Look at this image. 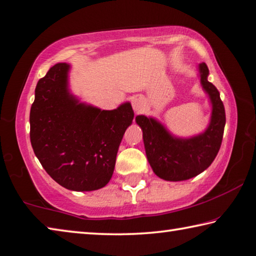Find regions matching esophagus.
<instances>
[{
	"mask_svg": "<svg viewBox=\"0 0 256 256\" xmlns=\"http://www.w3.org/2000/svg\"><path fill=\"white\" fill-rule=\"evenodd\" d=\"M132 108L135 110V112H142L145 108V102L143 98H134L132 100Z\"/></svg>",
	"mask_w": 256,
	"mask_h": 256,
	"instance_id": "1",
	"label": "esophagus"
}]
</instances>
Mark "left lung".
I'll list each match as a JSON object with an SVG mask.
<instances>
[{"instance_id":"8db88e82","label":"left lung","mask_w":256,"mask_h":256,"mask_svg":"<svg viewBox=\"0 0 256 256\" xmlns=\"http://www.w3.org/2000/svg\"><path fill=\"white\" fill-rule=\"evenodd\" d=\"M200 86L210 98L212 112L208 128L188 138L171 134L156 118L137 116L136 122L143 130L146 156L158 177L168 182L190 179L206 170L219 152L222 142L226 112L220 93L208 80V66H198Z\"/></svg>"}]
</instances>
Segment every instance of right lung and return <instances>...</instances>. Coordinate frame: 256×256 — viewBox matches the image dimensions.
I'll return each mask as SVG.
<instances>
[{"label": "right lung", "mask_w": 256, "mask_h": 256, "mask_svg": "<svg viewBox=\"0 0 256 256\" xmlns=\"http://www.w3.org/2000/svg\"><path fill=\"white\" fill-rule=\"evenodd\" d=\"M69 70L70 64H56L37 82L29 116L32 146L58 185L96 190L110 182L134 111L129 102L114 110L82 103L70 93Z\"/></svg>", "instance_id": "add662e5"}]
</instances>
